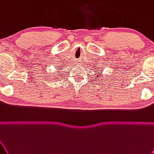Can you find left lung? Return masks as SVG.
Instances as JSON below:
<instances>
[{
    "mask_svg": "<svg viewBox=\"0 0 154 154\" xmlns=\"http://www.w3.org/2000/svg\"><path fill=\"white\" fill-rule=\"evenodd\" d=\"M96 70H95V72H96V74H94L95 75V77H94V80L96 81V80H102V72H100V68L99 67H98V68H96ZM104 69V68H103ZM93 78V77H92Z\"/></svg>",
    "mask_w": 154,
    "mask_h": 154,
    "instance_id": "1",
    "label": "left lung"
}]
</instances>
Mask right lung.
Listing matches in <instances>:
<instances>
[{
  "mask_svg": "<svg viewBox=\"0 0 154 154\" xmlns=\"http://www.w3.org/2000/svg\"><path fill=\"white\" fill-rule=\"evenodd\" d=\"M62 68H63V66H61L60 65L58 66V70H62ZM57 72H56V73H55V76H57V77H53V76H51L52 79L57 78V77H58V76H60V75H59V74H60V72H59V71H57ZM52 79H51V80H52Z\"/></svg>",
  "mask_w": 154,
  "mask_h": 154,
  "instance_id": "1",
  "label": "right lung"
}]
</instances>
